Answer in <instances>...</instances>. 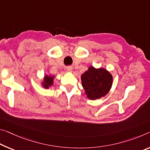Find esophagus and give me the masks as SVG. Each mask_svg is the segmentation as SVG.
Segmentation results:
<instances>
[{
    "label": "esophagus",
    "instance_id": "obj_1",
    "mask_svg": "<svg viewBox=\"0 0 150 150\" xmlns=\"http://www.w3.org/2000/svg\"><path fill=\"white\" fill-rule=\"evenodd\" d=\"M72 70H73L72 67L69 66V67H66V71H67V72H72Z\"/></svg>",
    "mask_w": 150,
    "mask_h": 150
}]
</instances>
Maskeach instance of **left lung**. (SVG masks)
<instances>
[{
  "label": "left lung",
  "instance_id": "left-lung-1",
  "mask_svg": "<svg viewBox=\"0 0 150 150\" xmlns=\"http://www.w3.org/2000/svg\"><path fill=\"white\" fill-rule=\"evenodd\" d=\"M82 86L88 99H99L105 97L110 91L113 84V76L105 68L90 66L81 75Z\"/></svg>",
  "mask_w": 150,
  "mask_h": 150
}]
</instances>
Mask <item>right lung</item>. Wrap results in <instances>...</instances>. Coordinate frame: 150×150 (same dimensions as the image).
<instances>
[{"label":"right lung","instance_id":"1","mask_svg":"<svg viewBox=\"0 0 150 150\" xmlns=\"http://www.w3.org/2000/svg\"><path fill=\"white\" fill-rule=\"evenodd\" d=\"M54 76L53 75H49L45 74L44 75L43 79H42L41 81V85L45 89H49V87H51L53 86L54 83Z\"/></svg>","mask_w":150,"mask_h":150}]
</instances>
